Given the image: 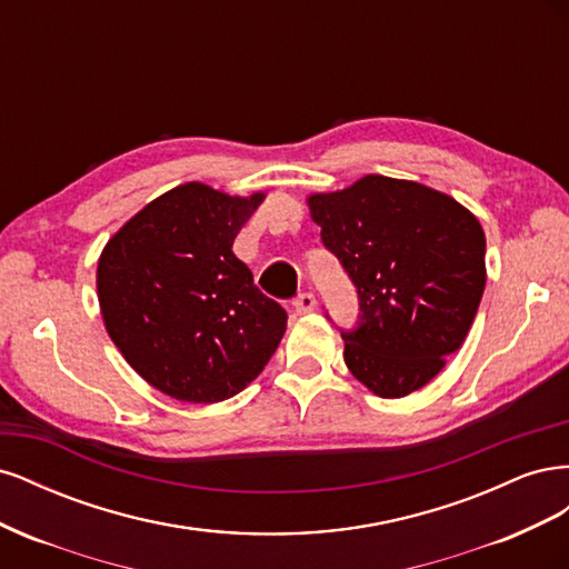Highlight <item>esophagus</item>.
I'll return each mask as SVG.
<instances>
[{
  "label": "esophagus",
  "instance_id": "esophagus-1",
  "mask_svg": "<svg viewBox=\"0 0 569 569\" xmlns=\"http://www.w3.org/2000/svg\"><path fill=\"white\" fill-rule=\"evenodd\" d=\"M316 306H318V301H316V297L313 295H299L297 297V301H295V308H297V313L299 316H306V313H311V311H316Z\"/></svg>",
  "mask_w": 569,
  "mask_h": 569
}]
</instances>
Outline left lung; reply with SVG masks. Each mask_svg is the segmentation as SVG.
<instances>
[{"instance_id":"left-lung-1","label":"left lung","mask_w":569,"mask_h":569,"mask_svg":"<svg viewBox=\"0 0 569 569\" xmlns=\"http://www.w3.org/2000/svg\"><path fill=\"white\" fill-rule=\"evenodd\" d=\"M306 201L358 289L360 325L341 332L343 363L382 399L422 389L462 347L485 295L479 220L449 194L387 176Z\"/></svg>"}]
</instances>
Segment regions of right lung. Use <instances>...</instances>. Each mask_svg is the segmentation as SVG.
<instances>
[{"instance_id":"obj_1","label":"right lung","mask_w":569,"mask_h":569,"mask_svg":"<svg viewBox=\"0 0 569 569\" xmlns=\"http://www.w3.org/2000/svg\"><path fill=\"white\" fill-rule=\"evenodd\" d=\"M266 199L184 182L149 201L104 247L97 297L130 368L187 403H218L253 382L287 330L284 308L232 253Z\"/></svg>"}]
</instances>
